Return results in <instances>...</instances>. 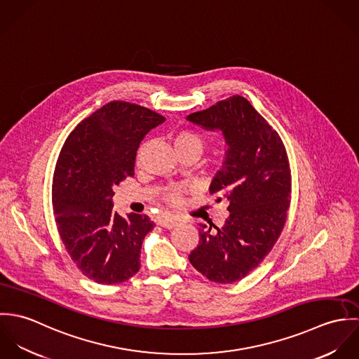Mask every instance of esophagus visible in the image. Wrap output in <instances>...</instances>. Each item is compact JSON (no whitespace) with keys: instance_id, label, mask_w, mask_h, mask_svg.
<instances>
[{"instance_id":"34e87169","label":"esophagus","mask_w":359,"mask_h":359,"mask_svg":"<svg viewBox=\"0 0 359 359\" xmlns=\"http://www.w3.org/2000/svg\"><path fill=\"white\" fill-rule=\"evenodd\" d=\"M157 224L163 228H167V229H172L174 226L178 225V221L175 218H167V217H163L157 221Z\"/></svg>"}]
</instances>
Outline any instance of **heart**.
<instances>
[{
	"instance_id": "heart-1",
	"label": "heart",
	"mask_w": 359,
	"mask_h": 359,
	"mask_svg": "<svg viewBox=\"0 0 359 359\" xmlns=\"http://www.w3.org/2000/svg\"><path fill=\"white\" fill-rule=\"evenodd\" d=\"M172 144H174L175 152L180 154V156H184V154H196V156H201L202 152H203V149H205V140H203V137L199 135V134L195 133V131H191V130L178 131V133L172 137ZM144 152H145V145H142V147L138 149V156H137L138 163L141 161ZM165 201H167L170 205H180V203L182 202L181 192H178V191L168 192V194L165 195Z\"/></svg>"
}]
</instances>
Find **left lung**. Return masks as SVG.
<instances>
[{
	"mask_svg": "<svg viewBox=\"0 0 359 359\" xmlns=\"http://www.w3.org/2000/svg\"><path fill=\"white\" fill-rule=\"evenodd\" d=\"M187 120L218 130L228 147L210 185L228 202L225 224H201L189 261L215 283L243 279L272 250L287 218L292 194L289 158L279 134L246 98L229 97ZM215 229L212 230V228Z\"/></svg>",
	"mask_w": 359,
	"mask_h": 359,
	"instance_id": "8db88e82",
	"label": "left lung"
}]
</instances>
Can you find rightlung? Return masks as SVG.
I'll return each instance as SVG.
<instances>
[{
  "label": "right lung",
  "mask_w": 359,
  "mask_h": 359,
  "mask_svg": "<svg viewBox=\"0 0 359 359\" xmlns=\"http://www.w3.org/2000/svg\"><path fill=\"white\" fill-rule=\"evenodd\" d=\"M164 120L148 107L113 101L84 118L62 147L52 180L56 226L73 262L97 283L126 282L141 268L154 221L113 211V188L134 175L141 141Z\"/></svg>",
  "instance_id": "obj_1"
}]
</instances>
